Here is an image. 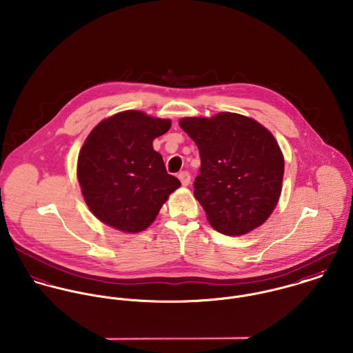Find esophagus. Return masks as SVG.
<instances>
[{
  "instance_id": "1",
  "label": "esophagus",
  "mask_w": 353,
  "mask_h": 353,
  "mask_svg": "<svg viewBox=\"0 0 353 353\" xmlns=\"http://www.w3.org/2000/svg\"><path fill=\"white\" fill-rule=\"evenodd\" d=\"M178 178L183 186H188L190 183V174L188 171H182L178 174Z\"/></svg>"
}]
</instances>
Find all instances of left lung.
Segmentation results:
<instances>
[{
	"label": "left lung",
	"mask_w": 353,
	"mask_h": 353,
	"mask_svg": "<svg viewBox=\"0 0 353 353\" xmlns=\"http://www.w3.org/2000/svg\"><path fill=\"white\" fill-rule=\"evenodd\" d=\"M179 126L200 151L194 197L210 225L234 236L263 224L280 199L284 175V157L273 134L235 112L188 117Z\"/></svg>",
	"instance_id": "left-lung-1"
}]
</instances>
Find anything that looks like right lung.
Here are the masks:
<instances>
[{
  "mask_svg": "<svg viewBox=\"0 0 353 353\" xmlns=\"http://www.w3.org/2000/svg\"><path fill=\"white\" fill-rule=\"evenodd\" d=\"M170 128V119L128 110L92 129L79 153L77 178L90 210L101 223L123 232L144 231L181 186L152 147Z\"/></svg>",
  "mask_w": 353,
  "mask_h": 353,
  "instance_id": "right-lung-1",
  "label": "right lung"
}]
</instances>
